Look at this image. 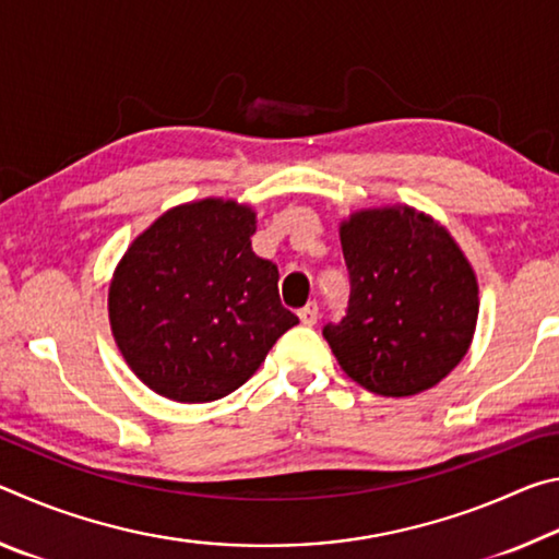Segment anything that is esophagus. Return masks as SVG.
<instances>
[{"mask_svg": "<svg viewBox=\"0 0 559 559\" xmlns=\"http://www.w3.org/2000/svg\"><path fill=\"white\" fill-rule=\"evenodd\" d=\"M298 318L302 325H316L318 323V302H308L306 308H300Z\"/></svg>", "mask_w": 559, "mask_h": 559, "instance_id": "34e87169", "label": "esophagus"}]
</instances>
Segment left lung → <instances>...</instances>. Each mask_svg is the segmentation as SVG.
<instances>
[{"label": "left lung", "instance_id": "1", "mask_svg": "<svg viewBox=\"0 0 559 559\" xmlns=\"http://www.w3.org/2000/svg\"><path fill=\"white\" fill-rule=\"evenodd\" d=\"M347 316L323 335L347 377L382 396L439 384L468 353L478 281L453 236L412 206L349 214L340 224Z\"/></svg>", "mask_w": 559, "mask_h": 559}]
</instances>
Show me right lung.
Listing matches in <instances>:
<instances>
[{"mask_svg": "<svg viewBox=\"0 0 559 559\" xmlns=\"http://www.w3.org/2000/svg\"><path fill=\"white\" fill-rule=\"evenodd\" d=\"M257 212L200 200L165 212L112 273V337L140 382L167 400L214 402L259 370L298 323L281 306L276 263L251 251Z\"/></svg>", "mask_w": 559, "mask_h": 559, "instance_id": "add662e5", "label": "right lung"}]
</instances>
